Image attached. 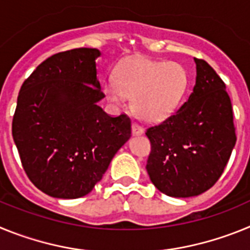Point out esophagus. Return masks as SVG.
<instances>
[{
	"label": "esophagus",
	"instance_id": "obj_1",
	"mask_svg": "<svg viewBox=\"0 0 250 250\" xmlns=\"http://www.w3.org/2000/svg\"><path fill=\"white\" fill-rule=\"evenodd\" d=\"M131 130H132V134H134V135H141V134L144 132V129H143V127H141L140 125L136 123H132Z\"/></svg>",
	"mask_w": 250,
	"mask_h": 250
}]
</instances>
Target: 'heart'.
I'll return each mask as SVG.
<instances>
[{
  "instance_id": "obj_1",
  "label": "heart",
  "mask_w": 250,
  "mask_h": 250,
  "mask_svg": "<svg viewBox=\"0 0 250 250\" xmlns=\"http://www.w3.org/2000/svg\"><path fill=\"white\" fill-rule=\"evenodd\" d=\"M187 87L188 72L179 62L135 59L119 68L116 80L105 81L104 94L116 106L132 98V110L141 120L158 123L175 112Z\"/></svg>"
}]
</instances>
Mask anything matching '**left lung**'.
I'll return each instance as SVG.
<instances>
[{"mask_svg": "<svg viewBox=\"0 0 250 250\" xmlns=\"http://www.w3.org/2000/svg\"><path fill=\"white\" fill-rule=\"evenodd\" d=\"M193 92L173 115L146 129L150 180L161 193L189 198L220 178L237 141L233 109L224 81L202 59Z\"/></svg>", "mask_w": 250, "mask_h": 250, "instance_id": "8db88e82", "label": "left lung"}]
</instances>
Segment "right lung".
Wrapping results in <instances>:
<instances>
[{
	"label": "right lung",
	"instance_id": "obj_1",
	"mask_svg": "<svg viewBox=\"0 0 250 250\" xmlns=\"http://www.w3.org/2000/svg\"><path fill=\"white\" fill-rule=\"evenodd\" d=\"M98 48L52 55L23 81L12 136L32 184L54 198L89 194L131 135L127 115L110 116L96 76Z\"/></svg>",
	"mask_w": 250,
	"mask_h": 250
}]
</instances>
